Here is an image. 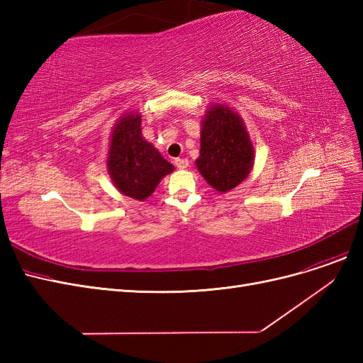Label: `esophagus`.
Returning <instances> with one entry per match:
<instances>
[{
  "instance_id": "obj_1",
  "label": "esophagus",
  "mask_w": 363,
  "mask_h": 363,
  "mask_svg": "<svg viewBox=\"0 0 363 363\" xmlns=\"http://www.w3.org/2000/svg\"><path fill=\"white\" fill-rule=\"evenodd\" d=\"M174 163H175V167H177L179 169H186V168L189 167L188 159H175Z\"/></svg>"
}]
</instances>
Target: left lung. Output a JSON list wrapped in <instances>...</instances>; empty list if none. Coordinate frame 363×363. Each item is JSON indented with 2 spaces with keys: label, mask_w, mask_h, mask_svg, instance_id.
<instances>
[{
  "label": "left lung",
  "mask_w": 363,
  "mask_h": 363,
  "mask_svg": "<svg viewBox=\"0 0 363 363\" xmlns=\"http://www.w3.org/2000/svg\"><path fill=\"white\" fill-rule=\"evenodd\" d=\"M200 157L196 169L218 192H228L242 183L255 163L244 119L224 104L207 108L201 123Z\"/></svg>",
  "instance_id": "left-lung-1"
}]
</instances>
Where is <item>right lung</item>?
Here are the masks:
<instances>
[{
  "label": "right lung",
  "mask_w": 363,
  "mask_h": 363,
  "mask_svg": "<svg viewBox=\"0 0 363 363\" xmlns=\"http://www.w3.org/2000/svg\"><path fill=\"white\" fill-rule=\"evenodd\" d=\"M107 171L121 194L144 201L174 167L142 136L140 115L130 112L113 127Z\"/></svg>",
  "instance_id": "1"
}]
</instances>
